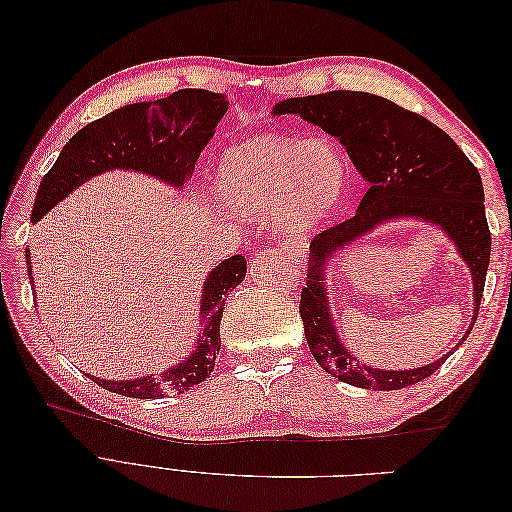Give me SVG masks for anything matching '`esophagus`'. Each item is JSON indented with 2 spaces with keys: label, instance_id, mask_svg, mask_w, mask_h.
Masks as SVG:
<instances>
[{
  "label": "esophagus",
  "instance_id": "esophagus-1",
  "mask_svg": "<svg viewBox=\"0 0 512 512\" xmlns=\"http://www.w3.org/2000/svg\"><path fill=\"white\" fill-rule=\"evenodd\" d=\"M288 256H292V258H301V252H294V250H290V252H288Z\"/></svg>",
  "mask_w": 512,
  "mask_h": 512
}]
</instances>
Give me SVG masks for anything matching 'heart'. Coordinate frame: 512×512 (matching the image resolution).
I'll return each instance as SVG.
<instances>
[{"label":"heart","mask_w":512,"mask_h":512,"mask_svg":"<svg viewBox=\"0 0 512 512\" xmlns=\"http://www.w3.org/2000/svg\"><path fill=\"white\" fill-rule=\"evenodd\" d=\"M348 170L329 138L265 134L230 145L213 175L215 196L235 215L271 211L273 226L301 237L342 203Z\"/></svg>","instance_id":"1"}]
</instances>
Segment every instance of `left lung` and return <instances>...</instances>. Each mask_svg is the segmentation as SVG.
<instances>
[{
  "label": "left lung",
  "mask_w": 512,
  "mask_h": 512,
  "mask_svg": "<svg viewBox=\"0 0 512 512\" xmlns=\"http://www.w3.org/2000/svg\"><path fill=\"white\" fill-rule=\"evenodd\" d=\"M273 115H297L335 136L354 168L369 183L350 220L309 243L307 288L301 294V320L307 346L318 365L359 389L397 391L429 378L462 342L438 362L416 370H378L358 361L342 344L328 305L326 273L339 249L376 227L399 219H418L445 230L467 262L475 286V316L483 299L491 254L485 218V192L476 166L457 143L429 119L365 91L288 98Z\"/></svg>",
  "instance_id": "8db88e82"
}]
</instances>
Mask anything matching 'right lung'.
I'll use <instances>...</instances> for the list:
<instances>
[{"mask_svg":"<svg viewBox=\"0 0 512 512\" xmlns=\"http://www.w3.org/2000/svg\"><path fill=\"white\" fill-rule=\"evenodd\" d=\"M226 111L228 100L224 94H213L207 89H179L168 98L121 106L102 119L87 123L64 145L53 168L42 177L32 211L34 224L79 185L111 170L141 173L170 188L183 190L194 173L200 151L213 138L215 126ZM29 254L32 252L27 247V273L29 282H34ZM245 271L247 262L237 254L207 273L198 309L200 333L194 350L181 363L170 365L162 374H145L130 380L87 376L106 391L136 399L185 393L205 382L220 352V322L226 297L245 280Z\"/></svg>","mask_w":512,"mask_h":512,"instance_id":"1","label":"right lung"}]
</instances>
